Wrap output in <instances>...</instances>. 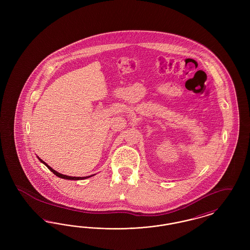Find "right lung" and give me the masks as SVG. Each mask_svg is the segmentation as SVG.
Segmentation results:
<instances>
[{
    "mask_svg": "<svg viewBox=\"0 0 250 250\" xmlns=\"http://www.w3.org/2000/svg\"><path fill=\"white\" fill-rule=\"evenodd\" d=\"M39 160L43 163V164H45L46 166L48 167V169H50L56 176H58V177H60V178H62V179H66V180H83V179H86V178H89L90 176H86V177H72V176H67V175H63V174H61V173H59V172H57L56 170H54L52 167H50L48 166V164L47 163H45L43 160H41L40 158H39Z\"/></svg>",
    "mask_w": 250,
    "mask_h": 250,
    "instance_id": "add662e5",
    "label": "right lung"
}]
</instances>
